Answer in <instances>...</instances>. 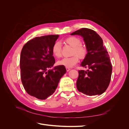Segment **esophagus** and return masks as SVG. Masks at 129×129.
I'll list each match as a JSON object with an SVG mask.
<instances>
[{
  "mask_svg": "<svg viewBox=\"0 0 129 129\" xmlns=\"http://www.w3.org/2000/svg\"><path fill=\"white\" fill-rule=\"evenodd\" d=\"M66 70H67V72L69 71L70 70H71V68H69V67H66Z\"/></svg>",
  "mask_w": 129,
  "mask_h": 129,
  "instance_id": "34e87169",
  "label": "esophagus"
}]
</instances>
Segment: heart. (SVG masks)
I'll return each mask as SVG.
<instances>
[{
  "label": "heart",
  "mask_w": 129,
  "mask_h": 129,
  "mask_svg": "<svg viewBox=\"0 0 129 129\" xmlns=\"http://www.w3.org/2000/svg\"><path fill=\"white\" fill-rule=\"evenodd\" d=\"M64 42L66 44L72 47L71 55L69 57H65L61 60L58 61L57 63L59 65L66 66L67 67H71L75 65L79 58L80 59H84L86 57L88 53L87 47L82 44L81 40L76 37H69L66 38ZM52 53L57 58L62 56V45L59 42L54 43L52 47Z\"/></svg>",
  "instance_id": "1"
}]
</instances>
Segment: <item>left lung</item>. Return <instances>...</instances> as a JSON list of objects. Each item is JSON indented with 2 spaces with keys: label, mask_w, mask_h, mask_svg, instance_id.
I'll use <instances>...</instances> for the list:
<instances>
[{
  "label": "left lung",
  "mask_w": 129,
  "mask_h": 129,
  "mask_svg": "<svg viewBox=\"0 0 129 129\" xmlns=\"http://www.w3.org/2000/svg\"><path fill=\"white\" fill-rule=\"evenodd\" d=\"M71 35L82 37L88 49L87 55L81 66L88 69L87 71H79L77 89L87 95H101L110 82L112 69L102 39L95 31L87 28L76 30Z\"/></svg>",
  "instance_id": "left-lung-1"
}]
</instances>
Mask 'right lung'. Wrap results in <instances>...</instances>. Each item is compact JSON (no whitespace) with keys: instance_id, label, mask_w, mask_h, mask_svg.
<instances>
[{"instance_id":"add662e5","label":"right lung","mask_w":129,"mask_h":129,"mask_svg":"<svg viewBox=\"0 0 129 129\" xmlns=\"http://www.w3.org/2000/svg\"><path fill=\"white\" fill-rule=\"evenodd\" d=\"M58 35L36 37L24 46L20 54L21 80L30 96L45 100L55 92L60 80L66 73L64 66L48 70L55 63L52 47Z\"/></svg>"}]
</instances>
